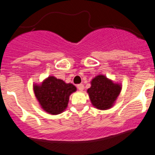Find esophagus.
Listing matches in <instances>:
<instances>
[{"mask_svg": "<svg viewBox=\"0 0 155 155\" xmlns=\"http://www.w3.org/2000/svg\"><path fill=\"white\" fill-rule=\"evenodd\" d=\"M77 87H78V89L80 90V91H82V90L84 89V85L83 84H79L77 85Z\"/></svg>", "mask_w": 155, "mask_h": 155, "instance_id": "esophagus-1", "label": "esophagus"}]
</instances>
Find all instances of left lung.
I'll use <instances>...</instances> for the list:
<instances>
[{
    "instance_id": "1",
    "label": "left lung",
    "mask_w": 155,
    "mask_h": 155,
    "mask_svg": "<svg viewBox=\"0 0 155 155\" xmlns=\"http://www.w3.org/2000/svg\"><path fill=\"white\" fill-rule=\"evenodd\" d=\"M121 87L120 84H113L103 75H98L91 81V86L87 89L90 99L98 109H108L113 105L120 94Z\"/></svg>"
}]
</instances>
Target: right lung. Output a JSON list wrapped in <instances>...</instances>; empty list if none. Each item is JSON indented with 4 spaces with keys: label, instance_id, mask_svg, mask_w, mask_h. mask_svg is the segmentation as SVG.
I'll return each mask as SVG.
<instances>
[{
    "label": "right lung",
    "instance_id": "1",
    "mask_svg": "<svg viewBox=\"0 0 155 155\" xmlns=\"http://www.w3.org/2000/svg\"><path fill=\"white\" fill-rule=\"evenodd\" d=\"M76 91L72 84H66L62 80L49 77L40 86H34L35 97L42 109L50 114L62 113L68 106L69 96Z\"/></svg>",
    "mask_w": 155,
    "mask_h": 155
}]
</instances>
